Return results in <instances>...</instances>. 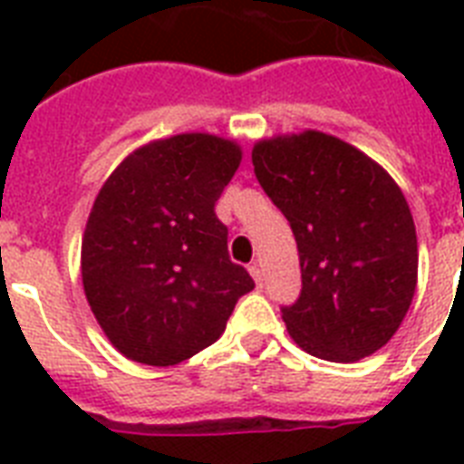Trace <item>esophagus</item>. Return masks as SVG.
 Wrapping results in <instances>:
<instances>
[{
    "mask_svg": "<svg viewBox=\"0 0 464 464\" xmlns=\"http://www.w3.org/2000/svg\"><path fill=\"white\" fill-rule=\"evenodd\" d=\"M247 269H250V275H253L255 284H257V286H262V279H265V275H262L260 265H257V262H253V265H250Z\"/></svg>",
    "mask_w": 464,
    "mask_h": 464,
    "instance_id": "obj_1",
    "label": "esophagus"
}]
</instances>
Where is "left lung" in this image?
<instances>
[{"instance_id": "8db88e82", "label": "left lung", "mask_w": 464, "mask_h": 464, "mask_svg": "<svg viewBox=\"0 0 464 464\" xmlns=\"http://www.w3.org/2000/svg\"><path fill=\"white\" fill-rule=\"evenodd\" d=\"M253 166L298 246L304 289L282 308L294 342L337 363L378 352L417 289V231L402 189L363 151L315 130L257 141Z\"/></svg>"}]
</instances>
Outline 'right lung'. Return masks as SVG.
<instances>
[{
  "mask_svg": "<svg viewBox=\"0 0 464 464\" xmlns=\"http://www.w3.org/2000/svg\"><path fill=\"white\" fill-rule=\"evenodd\" d=\"M240 159L236 141L175 134L132 151L98 192L82 240L83 291L127 359L175 366L195 356L255 289L214 211Z\"/></svg>",
  "mask_w": 464,
  "mask_h": 464,
  "instance_id": "right-lung-1",
  "label": "right lung"
}]
</instances>
